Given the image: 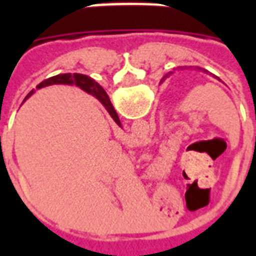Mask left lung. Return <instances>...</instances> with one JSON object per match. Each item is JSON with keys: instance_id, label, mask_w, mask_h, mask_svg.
<instances>
[{"instance_id": "obj_1", "label": "left lung", "mask_w": 256, "mask_h": 256, "mask_svg": "<svg viewBox=\"0 0 256 256\" xmlns=\"http://www.w3.org/2000/svg\"><path fill=\"white\" fill-rule=\"evenodd\" d=\"M163 79H164V78H163ZM218 79H220V78H218Z\"/></svg>"}]
</instances>
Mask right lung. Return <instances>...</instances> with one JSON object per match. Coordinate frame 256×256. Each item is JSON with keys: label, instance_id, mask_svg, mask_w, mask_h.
<instances>
[{"label": "right lung", "instance_id": "add662e5", "mask_svg": "<svg viewBox=\"0 0 256 256\" xmlns=\"http://www.w3.org/2000/svg\"><path fill=\"white\" fill-rule=\"evenodd\" d=\"M75 84L78 86L84 92H88L89 94H93L94 97H97L102 106H106V111L110 112V115L112 116V119L116 122V124L120 128V120H119V116L118 114L114 110L111 101H110V97L106 93V90L101 88L100 84L96 82L94 79H92L88 75H84V74H60V75H56V76H52V78L45 79L44 82L36 86V89H41V88H45V86H49V84ZM34 93V90H31L30 93L27 94L26 98H28L31 94Z\"/></svg>", "mask_w": 256, "mask_h": 256}]
</instances>
